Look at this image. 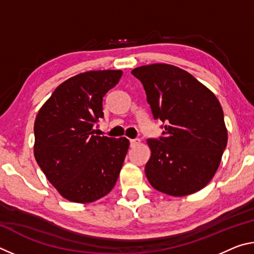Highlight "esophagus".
<instances>
[{
    "label": "esophagus",
    "mask_w": 254,
    "mask_h": 254,
    "mask_svg": "<svg viewBox=\"0 0 254 254\" xmlns=\"http://www.w3.org/2000/svg\"><path fill=\"white\" fill-rule=\"evenodd\" d=\"M139 143H140V140L139 139H131L130 140V145H131L132 148L135 147V145H137Z\"/></svg>",
    "instance_id": "34e87169"
}]
</instances>
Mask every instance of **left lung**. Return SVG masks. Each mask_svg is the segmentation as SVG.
<instances>
[{
    "label": "left lung",
    "mask_w": 254,
    "mask_h": 254,
    "mask_svg": "<svg viewBox=\"0 0 254 254\" xmlns=\"http://www.w3.org/2000/svg\"><path fill=\"white\" fill-rule=\"evenodd\" d=\"M154 120L165 123L163 136L148 139L151 157L145 176L170 196L190 195L207 185L221 163L227 130L213 92L182 68L168 64L134 68Z\"/></svg>",
    "instance_id": "left-lung-1"
}]
</instances>
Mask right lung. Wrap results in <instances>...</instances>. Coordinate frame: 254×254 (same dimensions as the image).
Listing matches in <instances>:
<instances>
[{"instance_id":"add662e5","label":"right lung","mask_w":254,"mask_h":254,"mask_svg":"<svg viewBox=\"0 0 254 254\" xmlns=\"http://www.w3.org/2000/svg\"><path fill=\"white\" fill-rule=\"evenodd\" d=\"M122 70H91L60 84L34 121V158L64 198L92 203L113 189L130 142L127 137L94 135L103 97Z\"/></svg>"}]
</instances>
